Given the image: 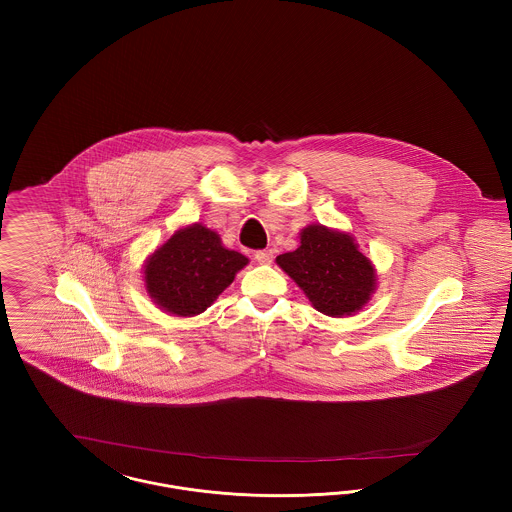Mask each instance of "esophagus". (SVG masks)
Masks as SVG:
<instances>
[{"label":"esophagus","mask_w":512,"mask_h":512,"mask_svg":"<svg viewBox=\"0 0 512 512\" xmlns=\"http://www.w3.org/2000/svg\"><path fill=\"white\" fill-rule=\"evenodd\" d=\"M272 249H263V251H257L255 253V261L259 263V265H270L272 263Z\"/></svg>","instance_id":"34e87169"}]
</instances>
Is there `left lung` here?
Instances as JSON below:
<instances>
[{"instance_id": "obj_1", "label": "left lung", "mask_w": 512, "mask_h": 512, "mask_svg": "<svg viewBox=\"0 0 512 512\" xmlns=\"http://www.w3.org/2000/svg\"><path fill=\"white\" fill-rule=\"evenodd\" d=\"M276 265L326 317L359 313L378 288L376 268L355 238L322 224L305 226L299 232V247L278 255Z\"/></svg>"}]
</instances>
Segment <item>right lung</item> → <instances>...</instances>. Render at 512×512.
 <instances>
[{"mask_svg": "<svg viewBox=\"0 0 512 512\" xmlns=\"http://www.w3.org/2000/svg\"><path fill=\"white\" fill-rule=\"evenodd\" d=\"M249 259L222 244L201 222L178 228L144 263L151 301L174 317H197L211 307Z\"/></svg>", "mask_w": 512, "mask_h": 512, "instance_id": "add662e5", "label": "right lung"}]
</instances>
